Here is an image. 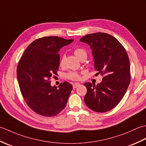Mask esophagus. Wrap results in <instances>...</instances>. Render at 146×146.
<instances>
[{
    "label": "esophagus",
    "mask_w": 146,
    "mask_h": 146,
    "mask_svg": "<svg viewBox=\"0 0 146 146\" xmlns=\"http://www.w3.org/2000/svg\"><path fill=\"white\" fill-rule=\"evenodd\" d=\"M80 84L79 83H74V84L73 85V89H75V88H76L77 86H78L79 85H80Z\"/></svg>",
    "instance_id": "esophagus-1"
}]
</instances>
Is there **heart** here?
<instances>
[{
	"instance_id": "1",
	"label": "heart",
	"mask_w": 146,
	"mask_h": 146,
	"mask_svg": "<svg viewBox=\"0 0 146 146\" xmlns=\"http://www.w3.org/2000/svg\"><path fill=\"white\" fill-rule=\"evenodd\" d=\"M74 53H75V54L80 59V60H81L83 57H86V52L85 50L81 48H76L75 49V51H74ZM64 60L65 57H62L60 62V66H63L64 63ZM66 76L68 79H70L71 80H78L80 78V74L78 72H76V71H70V73H68L67 74Z\"/></svg>"
}]
</instances>
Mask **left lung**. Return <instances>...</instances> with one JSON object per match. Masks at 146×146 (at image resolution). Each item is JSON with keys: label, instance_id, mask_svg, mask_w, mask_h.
I'll return each instance as SVG.
<instances>
[{"label": "left lung", "instance_id": "left-lung-1", "mask_svg": "<svg viewBox=\"0 0 146 146\" xmlns=\"http://www.w3.org/2000/svg\"><path fill=\"white\" fill-rule=\"evenodd\" d=\"M80 41L90 46L97 74L104 76L97 85L84 83L87 88L85 103L97 112L109 111L123 98L131 82L128 54L122 44L107 33L90 34L82 37Z\"/></svg>", "mask_w": 146, "mask_h": 146}]
</instances>
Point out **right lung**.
<instances>
[{"label": "right lung", "mask_w": 146, "mask_h": 146, "mask_svg": "<svg viewBox=\"0 0 146 146\" xmlns=\"http://www.w3.org/2000/svg\"><path fill=\"white\" fill-rule=\"evenodd\" d=\"M73 41L58 36L36 39L19 61L17 77L21 92L31 109L40 115L54 117L66 107L72 85L64 82L57 88L51 85L50 79L59 69V51Z\"/></svg>", "instance_id": "1"}]
</instances>
